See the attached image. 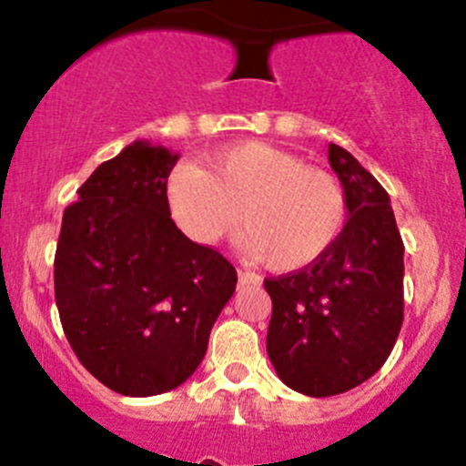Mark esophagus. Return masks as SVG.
<instances>
[{
    "label": "esophagus",
    "mask_w": 466,
    "mask_h": 466,
    "mask_svg": "<svg viewBox=\"0 0 466 466\" xmlns=\"http://www.w3.org/2000/svg\"><path fill=\"white\" fill-rule=\"evenodd\" d=\"M250 284L259 286L261 284V277L255 275V272L241 270V268H238V286H250Z\"/></svg>",
    "instance_id": "obj_1"
}]
</instances>
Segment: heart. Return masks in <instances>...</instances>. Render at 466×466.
Wrapping results in <instances>:
<instances>
[{
	"label": "heart",
	"instance_id": "obj_1",
	"mask_svg": "<svg viewBox=\"0 0 466 466\" xmlns=\"http://www.w3.org/2000/svg\"><path fill=\"white\" fill-rule=\"evenodd\" d=\"M203 167H176L164 191L173 223L198 246H216L241 209L243 255L293 272L320 259L345 225L340 182L290 150L250 139L216 148Z\"/></svg>",
	"mask_w": 466,
	"mask_h": 466
}]
</instances>
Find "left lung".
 Listing matches in <instances>:
<instances>
[{
  "label": "left lung",
  "instance_id": "1",
  "mask_svg": "<svg viewBox=\"0 0 466 466\" xmlns=\"http://www.w3.org/2000/svg\"><path fill=\"white\" fill-rule=\"evenodd\" d=\"M329 164L345 189V228L311 266L263 281L272 299L270 363L309 397L365 383L403 322V241L388 191L340 146L329 144Z\"/></svg>",
  "mask_w": 466,
  "mask_h": 466
}]
</instances>
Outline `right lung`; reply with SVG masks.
<instances>
[{
	"mask_svg": "<svg viewBox=\"0 0 466 466\" xmlns=\"http://www.w3.org/2000/svg\"><path fill=\"white\" fill-rule=\"evenodd\" d=\"M176 162L164 146H126L83 182L56 248L65 336L83 368L126 397L185 383L237 289L232 263L168 216L164 191Z\"/></svg>",
	"mask_w": 466,
	"mask_h": 466,
	"instance_id": "obj_1",
	"label": "right lung"
}]
</instances>
